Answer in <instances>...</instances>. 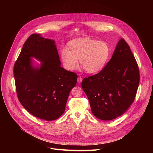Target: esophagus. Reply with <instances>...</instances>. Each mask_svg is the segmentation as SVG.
Returning a JSON list of instances; mask_svg holds the SVG:
<instances>
[{
    "label": "esophagus",
    "instance_id": "esophagus-1",
    "mask_svg": "<svg viewBox=\"0 0 153 153\" xmlns=\"http://www.w3.org/2000/svg\"><path fill=\"white\" fill-rule=\"evenodd\" d=\"M82 81V78L80 76H79L77 78V83H80Z\"/></svg>",
    "mask_w": 153,
    "mask_h": 153
}]
</instances>
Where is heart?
I'll use <instances>...</instances> for the list:
<instances>
[{
	"label": "heart",
	"instance_id": "obj_1",
	"mask_svg": "<svg viewBox=\"0 0 153 153\" xmlns=\"http://www.w3.org/2000/svg\"><path fill=\"white\" fill-rule=\"evenodd\" d=\"M69 49L60 50V56L64 67L73 71L78 67V60L80 66L88 73L100 71L107 62L110 50L105 42L90 38H79L71 41Z\"/></svg>",
	"mask_w": 153,
	"mask_h": 153
}]
</instances>
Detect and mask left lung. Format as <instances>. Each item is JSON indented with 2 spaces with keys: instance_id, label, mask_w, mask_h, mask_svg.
I'll return each mask as SVG.
<instances>
[{
  "instance_id": "obj_1",
  "label": "left lung",
  "mask_w": 153,
  "mask_h": 153,
  "mask_svg": "<svg viewBox=\"0 0 153 153\" xmlns=\"http://www.w3.org/2000/svg\"><path fill=\"white\" fill-rule=\"evenodd\" d=\"M139 80L137 63L122 38L106 66L99 73L84 78L81 85L94 116L111 120L122 115L133 103Z\"/></svg>"
}]
</instances>
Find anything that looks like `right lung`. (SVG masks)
Here are the masks:
<instances>
[{
	"label": "right lung",
	"instance_id": "right-lung-1",
	"mask_svg": "<svg viewBox=\"0 0 153 153\" xmlns=\"http://www.w3.org/2000/svg\"><path fill=\"white\" fill-rule=\"evenodd\" d=\"M31 57L42 62L34 68ZM18 99L33 116L45 120L61 116L77 75L60 67L55 42L39 34H31L24 43L14 66Z\"/></svg>",
	"mask_w": 153,
	"mask_h": 153
}]
</instances>
